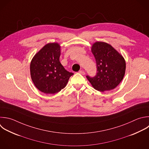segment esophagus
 Listing matches in <instances>:
<instances>
[{
    "label": "esophagus",
    "mask_w": 149,
    "mask_h": 149,
    "mask_svg": "<svg viewBox=\"0 0 149 149\" xmlns=\"http://www.w3.org/2000/svg\"><path fill=\"white\" fill-rule=\"evenodd\" d=\"M79 73L80 74H82V75H84V74H85V72H84L83 70H80V71L79 72Z\"/></svg>",
    "instance_id": "1"
}]
</instances>
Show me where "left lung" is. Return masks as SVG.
<instances>
[{
  "label": "left lung",
  "mask_w": 149,
  "mask_h": 149,
  "mask_svg": "<svg viewBox=\"0 0 149 149\" xmlns=\"http://www.w3.org/2000/svg\"><path fill=\"white\" fill-rule=\"evenodd\" d=\"M91 51L96 61L97 73L94 77L87 76V79L98 91L103 92L114 89L124 77L125 59L113 47L105 42H94Z\"/></svg>",
  "instance_id": "1"
}]
</instances>
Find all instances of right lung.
Masks as SVG:
<instances>
[{"mask_svg": "<svg viewBox=\"0 0 149 149\" xmlns=\"http://www.w3.org/2000/svg\"><path fill=\"white\" fill-rule=\"evenodd\" d=\"M61 45L48 43L33 58L30 74L35 86L45 94H55L65 88L73 73L68 72L59 61Z\"/></svg>", "mask_w": 149, "mask_h": 149, "instance_id": "add662e5", "label": "right lung"}]
</instances>
